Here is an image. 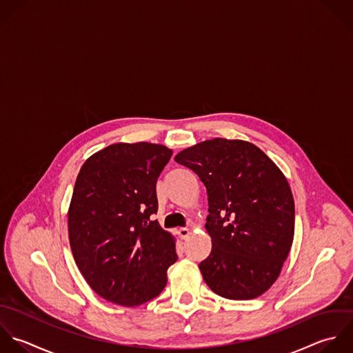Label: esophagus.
Returning a JSON list of instances; mask_svg holds the SVG:
<instances>
[{"mask_svg":"<svg viewBox=\"0 0 353 353\" xmlns=\"http://www.w3.org/2000/svg\"><path fill=\"white\" fill-rule=\"evenodd\" d=\"M177 234H179V236H180L181 239H187V238L191 235V231H190L188 228H180V230L177 231Z\"/></svg>","mask_w":353,"mask_h":353,"instance_id":"1","label":"esophagus"}]
</instances>
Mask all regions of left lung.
<instances>
[{
    "mask_svg": "<svg viewBox=\"0 0 353 353\" xmlns=\"http://www.w3.org/2000/svg\"><path fill=\"white\" fill-rule=\"evenodd\" d=\"M174 161L206 187L212 252L199 264L206 285L228 300H252L279 278L294 238V199L282 170L257 145L216 137Z\"/></svg>",
    "mask_w": 353,
    "mask_h": 353,
    "instance_id": "1",
    "label": "left lung"
}]
</instances>
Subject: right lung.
<instances>
[{
    "label": "right lung",
    "mask_w": 353,
    "mask_h": 353,
    "mask_svg": "<svg viewBox=\"0 0 353 353\" xmlns=\"http://www.w3.org/2000/svg\"><path fill=\"white\" fill-rule=\"evenodd\" d=\"M173 151L152 143H115L82 165L68 208V239L88 285L104 300L137 307L166 286L177 260L174 236L151 214L157 180Z\"/></svg>",
    "instance_id": "add662e5"
}]
</instances>
